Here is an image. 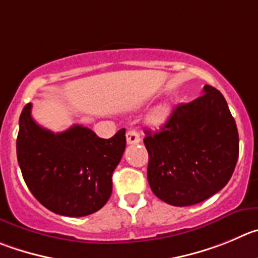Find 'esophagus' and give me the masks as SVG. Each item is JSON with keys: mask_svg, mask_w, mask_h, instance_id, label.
<instances>
[{"mask_svg": "<svg viewBox=\"0 0 258 258\" xmlns=\"http://www.w3.org/2000/svg\"><path fill=\"white\" fill-rule=\"evenodd\" d=\"M126 140L127 144H131V145L132 144L140 143V135H139V132L136 130H130L126 134Z\"/></svg>", "mask_w": 258, "mask_h": 258, "instance_id": "34e87169", "label": "esophagus"}]
</instances>
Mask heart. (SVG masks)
<instances>
[{"instance_id": "1", "label": "heart", "mask_w": 258, "mask_h": 258, "mask_svg": "<svg viewBox=\"0 0 258 258\" xmlns=\"http://www.w3.org/2000/svg\"><path fill=\"white\" fill-rule=\"evenodd\" d=\"M169 114V109H168L167 105H159L158 108L153 110L150 115L148 118L149 124H160L162 122L165 121V118Z\"/></svg>"}]
</instances>
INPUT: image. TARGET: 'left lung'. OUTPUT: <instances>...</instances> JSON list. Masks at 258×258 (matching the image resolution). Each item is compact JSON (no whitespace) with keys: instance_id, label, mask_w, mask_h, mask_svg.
<instances>
[{"instance_id":"8db88e82","label":"left lung","mask_w":258,"mask_h":258,"mask_svg":"<svg viewBox=\"0 0 258 258\" xmlns=\"http://www.w3.org/2000/svg\"><path fill=\"white\" fill-rule=\"evenodd\" d=\"M148 180L156 197L173 206L205 201L229 182L239 136L223 94L210 85L179 104L160 130L146 131Z\"/></svg>"}]
</instances>
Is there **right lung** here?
<instances>
[{
	"label": "right lung",
	"mask_w": 258,
	"mask_h": 258,
	"mask_svg": "<svg viewBox=\"0 0 258 258\" xmlns=\"http://www.w3.org/2000/svg\"><path fill=\"white\" fill-rule=\"evenodd\" d=\"M126 130L100 139L74 124L63 132L40 127L26 104L19 119L18 162L33 196L52 213L86 216L100 210L112 195V174L126 148Z\"/></svg>",
	"instance_id": "1"
}]
</instances>
